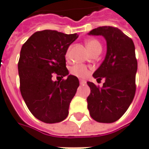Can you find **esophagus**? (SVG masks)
Instances as JSON below:
<instances>
[{
    "label": "esophagus",
    "mask_w": 149,
    "mask_h": 149,
    "mask_svg": "<svg viewBox=\"0 0 149 149\" xmlns=\"http://www.w3.org/2000/svg\"><path fill=\"white\" fill-rule=\"evenodd\" d=\"M85 83H86V81H84V80H80V84H81V85H84Z\"/></svg>",
    "instance_id": "1"
}]
</instances>
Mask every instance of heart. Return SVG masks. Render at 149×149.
Listing matches in <instances>:
<instances>
[{
	"instance_id": "obj_1",
	"label": "heart",
	"mask_w": 149,
	"mask_h": 149,
	"mask_svg": "<svg viewBox=\"0 0 149 149\" xmlns=\"http://www.w3.org/2000/svg\"><path fill=\"white\" fill-rule=\"evenodd\" d=\"M86 47L89 50V53L96 50H102V45L97 39H89L86 42ZM89 69L83 65H75L72 68L71 73L78 77H85L89 74Z\"/></svg>"
}]
</instances>
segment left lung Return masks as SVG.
<instances>
[{"instance_id": "8db88e82", "label": "left lung", "mask_w": 149, "mask_h": 149, "mask_svg": "<svg viewBox=\"0 0 149 149\" xmlns=\"http://www.w3.org/2000/svg\"><path fill=\"white\" fill-rule=\"evenodd\" d=\"M89 35H101L107 42L103 62L93 72L97 81L105 82L98 88L88 81L90 94L87 97L89 114L98 123H111L121 118L128 109L136 93L137 60L132 39L119 29L102 26Z\"/></svg>"}]
</instances>
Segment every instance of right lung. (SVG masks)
I'll return each instance as SVG.
<instances>
[{"label":"right lung","instance_id":"add662e5","mask_svg":"<svg viewBox=\"0 0 149 149\" xmlns=\"http://www.w3.org/2000/svg\"><path fill=\"white\" fill-rule=\"evenodd\" d=\"M77 38V34L45 30L35 32L22 47L17 65L21 93L32 114L43 123H60L68 115L80 84L68 74L65 55ZM54 73L67 79L54 82Z\"/></svg>","mask_w":149,"mask_h":149}]
</instances>
